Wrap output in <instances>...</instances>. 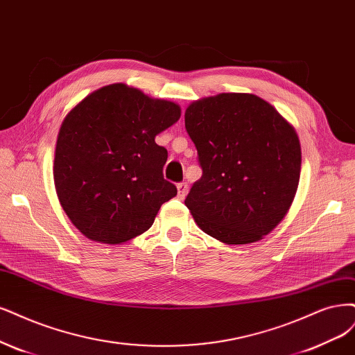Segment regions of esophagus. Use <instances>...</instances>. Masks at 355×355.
<instances>
[{
    "label": "esophagus",
    "mask_w": 355,
    "mask_h": 355,
    "mask_svg": "<svg viewBox=\"0 0 355 355\" xmlns=\"http://www.w3.org/2000/svg\"><path fill=\"white\" fill-rule=\"evenodd\" d=\"M187 193H188V185H187V182L178 183V197H179L180 200H183V198H185Z\"/></svg>",
    "instance_id": "1"
}]
</instances>
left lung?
<instances>
[{"label": "left lung", "mask_w": 355, "mask_h": 355, "mask_svg": "<svg viewBox=\"0 0 355 355\" xmlns=\"http://www.w3.org/2000/svg\"><path fill=\"white\" fill-rule=\"evenodd\" d=\"M185 128L202 168L185 205L201 230L232 245L270 234L298 188L295 129L252 94H220L192 103Z\"/></svg>", "instance_id": "left-lung-1"}]
</instances>
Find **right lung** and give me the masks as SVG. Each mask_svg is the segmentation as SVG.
<instances>
[{"label":"right lung","instance_id":"right-lung-1","mask_svg":"<svg viewBox=\"0 0 355 355\" xmlns=\"http://www.w3.org/2000/svg\"><path fill=\"white\" fill-rule=\"evenodd\" d=\"M180 107L123 83L88 95L61 123L54 183L63 210L85 236L121 243L148 230L178 193L163 176L167 150L158 133Z\"/></svg>","mask_w":355,"mask_h":355}]
</instances>
